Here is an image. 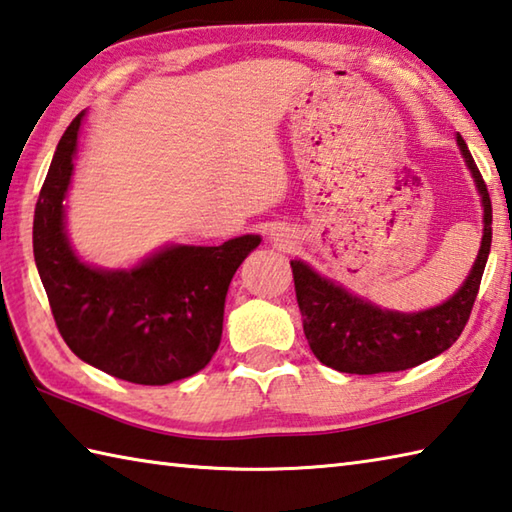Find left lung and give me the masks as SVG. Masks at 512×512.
<instances>
[{"mask_svg":"<svg viewBox=\"0 0 512 512\" xmlns=\"http://www.w3.org/2000/svg\"><path fill=\"white\" fill-rule=\"evenodd\" d=\"M457 144L482 195L484 237L473 270L448 302L422 313L382 310L317 275L304 262H290L304 335L322 364L350 375L397 373L444 353L462 335L493 242V206L484 177L462 135H457Z\"/></svg>","mask_w":512,"mask_h":512,"instance_id":"8db88e82","label":"left lung"}]
</instances>
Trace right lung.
<instances>
[{
  "label": "right lung",
  "mask_w": 512,
  "mask_h": 512,
  "mask_svg": "<svg viewBox=\"0 0 512 512\" xmlns=\"http://www.w3.org/2000/svg\"><path fill=\"white\" fill-rule=\"evenodd\" d=\"M82 119L59 139L33 222L35 264L59 335L79 359L124 382L164 386L195 375L222 339L230 279L262 239L170 246L133 270L79 262L64 230V197Z\"/></svg>",
  "instance_id": "obj_1"
}]
</instances>
